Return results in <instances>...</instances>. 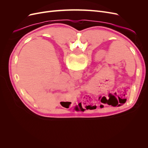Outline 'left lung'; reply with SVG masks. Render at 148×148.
<instances>
[{"mask_svg": "<svg viewBox=\"0 0 148 148\" xmlns=\"http://www.w3.org/2000/svg\"><path fill=\"white\" fill-rule=\"evenodd\" d=\"M109 99L108 100H107V104L109 106H121L123 104H125V102L127 101V99H119L117 97H115L113 95H109Z\"/></svg>", "mask_w": 148, "mask_h": 148, "instance_id": "8db88e82", "label": "left lung"}]
</instances>
